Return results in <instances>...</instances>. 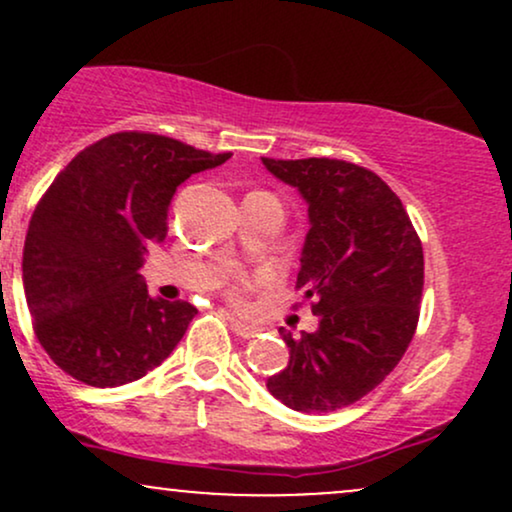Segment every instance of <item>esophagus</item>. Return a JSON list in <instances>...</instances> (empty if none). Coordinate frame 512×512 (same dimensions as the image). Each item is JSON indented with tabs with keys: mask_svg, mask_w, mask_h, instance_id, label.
<instances>
[{
	"mask_svg": "<svg viewBox=\"0 0 512 512\" xmlns=\"http://www.w3.org/2000/svg\"><path fill=\"white\" fill-rule=\"evenodd\" d=\"M226 317H228V322H231V327H233V332L238 334V337H243V339H252V337H257V327L255 325H250V322H245V320H240V317L236 315V313H226Z\"/></svg>",
	"mask_w": 512,
	"mask_h": 512,
	"instance_id": "34e87169",
	"label": "esophagus"
}]
</instances>
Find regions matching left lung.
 <instances>
[{"label":"left lung","mask_w":512,"mask_h":512,"mask_svg":"<svg viewBox=\"0 0 512 512\" xmlns=\"http://www.w3.org/2000/svg\"><path fill=\"white\" fill-rule=\"evenodd\" d=\"M308 204L310 231L296 289L320 317L293 339L289 366L267 380L286 407L337 411L375 390L419 322L424 248L395 192L373 170L337 158H262Z\"/></svg>","instance_id":"1"}]
</instances>
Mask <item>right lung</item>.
<instances>
[{
  "mask_svg": "<svg viewBox=\"0 0 512 512\" xmlns=\"http://www.w3.org/2000/svg\"><path fill=\"white\" fill-rule=\"evenodd\" d=\"M151 132L86 146L52 180L23 245V291L40 346L91 387L144 378L178 346L195 305L151 298L139 267L168 233L178 185L226 163Z\"/></svg>",
  "mask_w": 512,
  "mask_h": 512,
  "instance_id": "1",
  "label": "right lung"
}]
</instances>
